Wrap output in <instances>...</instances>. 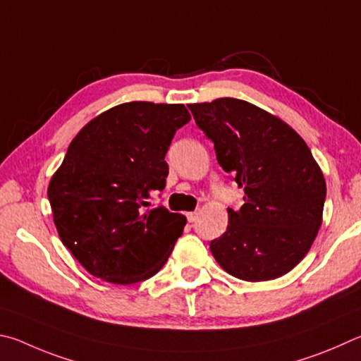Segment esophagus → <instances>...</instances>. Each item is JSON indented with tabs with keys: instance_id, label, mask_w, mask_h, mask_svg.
<instances>
[{
	"instance_id": "34e87169",
	"label": "esophagus",
	"mask_w": 361,
	"mask_h": 361,
	"mask_svg": "<svg viewBox=\"0 0 361 361\" xmlns=\"http://www.w3.org/2000/svg\"><path fill=\"white\" fill-rule=\"evenodd\" d=\"M197 217H198V212H197V211L187 214V220H188V222H190V224H193L195 220H197Z\"/></svg>"
}]
</instances>
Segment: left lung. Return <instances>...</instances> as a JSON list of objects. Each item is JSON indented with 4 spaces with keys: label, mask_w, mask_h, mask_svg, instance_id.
Masks as SVG:
<instances>
[{
    "label": "left lung",
    "mask_w": 361,
    "mask_h": 361,
    "mask_svg": "<svg viewBox=\"0 0 361 361\" xmlns=\"http://www.w3.org/2000/svg\"><path fill=\"white\" fill-rule=\"evenodd\" d=\"M214 142L217 161L244 188L239 211L211 241L226 273L249 282L292 271L311 249L322 225L326 184L307 144L279 117L247 101L219 98L188 104Z\"/></svg>",
    "instance_id": "8db88e82"
}]
</instances>
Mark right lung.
<instances>
[{
    "label": "right lung",
    "instance_id": "right-lung-1",
    "mask_svg": "<svg viewBox=\"0 0 361 361\" xmlns=\"http://www.w3.org/2000/svg\"><path fill=\"white\" fill-rule=\"evenodd\" d=\"M184 104L131 101L90 120L50 179L47 197L61 243L88 273L130 286L161 269L187 224L164 207L145 209L166 185Z\"/></svg>",
    "mask_w": 361,
    "mask_h": 361
}]
</instances>
